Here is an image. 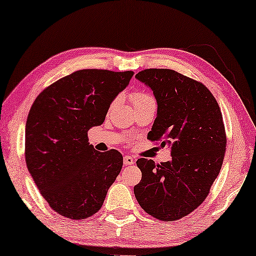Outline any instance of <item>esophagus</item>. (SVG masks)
Instances as JSON below:
<instances>
[{
	"label": "esophagus",
	"mask_w": 256,
	"mask_h": 256,
	"mask_svg": "<svg viewBox=\"0 0 256 256\" xmlns=\"http://www.w3.org/2000/svg\"><path fill=\"white\" fill-rule=\"evenodd\" d=\"M124 166H132V164H134L135 163V160L132 158V157H130V156H124Z\"/></svg>",
	"instance_id": "1"
}]
</instances>
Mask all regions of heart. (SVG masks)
I'll list each match as a JSON object with an SVG mask.
<instances>
[{"label": "heart", "mask_w": 256, "mask_h": 256, "mask_svg": "<svg viewBox=\"0 0 256 256\" xmlns=\"http://www.w3.org/2000/svg\"><path fill=\"white\" fill-rule=\"evenodd\" d=\"M132 104H134L135 107L142 106V104H155L154 98L150 96L149 93L142 92V90H138V92L132 93ZM114 104H115V101H114Z\"/></svg>", "instance_id": "b5f03b06"}]
</instances>
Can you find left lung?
<instances>
[{
  "label": "left lung",
  "mask_w": 256,
  "mask_h": 256,
  "mask_svg": "<svg viewBox=\"0 0 256 256\" xmlns=\"http://www.w3.org/2000/svg\"><path fill=\"white\" fill-rule=\"evenodd\" d=\"M135 78L152 90L157 102L148 138L162 140L171 160H138L142 180L134 194L148 214L174 222L205 200L218 177L226 146L222 115L208 87L174 70L148 68Z\"/></svg>",
  "instance_id": "8db88e82"
}]
</instances>
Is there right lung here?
<instances>
[{
  "label": "right lung",
  "mask_w": 256,
  "mask_h": 256,
  "mask_svg": "<svg viewBox=\"0 0 256 256\" xmlns=\"http://www.w3.org/2000/svg\"><path fill=\"white\" fill-rule=\"evenodd\" d=\"M134 73L80 70L36 98L26 124V162L52 210L88 218L101 208L124 164L118 150L100 152L87 132L104 124L110 104Z\"/></svg>",
  "instance_id": "add662e5"
}]
</instances>
